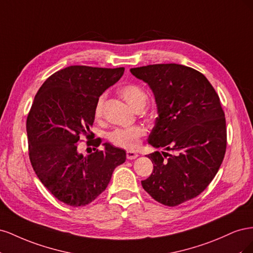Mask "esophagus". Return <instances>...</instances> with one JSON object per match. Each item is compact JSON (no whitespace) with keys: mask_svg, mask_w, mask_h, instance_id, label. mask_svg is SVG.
<instances>
[{"mask_svg":"<svg viewBox=\"0 0 253 253\" xmlns=\"http://www.w3.org/2000/svg\"><path fill=\"white\" fill-rule=\"evenodd\" d=\"M138 157V154H137L136 152H134V151H127L126 152V158L127 159H135V158H137Z\"/></svg>","mask_w":253,"mask_h":253,"instance_id":"esophagus-1","label":"esophagus"}]
</instances>
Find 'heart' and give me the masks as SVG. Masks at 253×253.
Listing matches in <instances>:
<instances>
[{"instance_id":"b5f03b06","label":"heart","mask_w":253,"mask_h":253,"mask_svg":"<svg viewBox=\"0 0 253 253\" xmlns=\"http://www.w3.org/2000/svg\"><path fill=\"white\" fill-rule=\"evenodd\" d=\"M119 94L125 99L133 111L143 109L148 102V94L144 89L136 84H126L119 89ZM104 96H100L96 101L94 114L97 119L101 118L103 113ZM145 134V129L141 126H133L126 128H116L110 133L109 138L111 142L117 147L134 150L138 148L140 138Z\"/></svg>"}]
</instances>
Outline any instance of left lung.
Returning <instances> with one entry per match:
<instances>
[{
    "mask_svg": "<svg viewBox=\"0 0 253 253\" xmlns=\"http://www.w3.org/2000/svg\"><path fill=\"white\" fill-rule=\"evenodd\" d=\"M155 97L158 117L149 136L153 147L175 151L149 154L153 172L142 188L158 203L175 207L200 195L223 163L227 145L225 113L205 76L181 64L131 68Z\"/></svg>",
    "mask_w": 253,
    "mask_h": 253,
    "instance_id": "obj_1",
    "label": "left lung"
}]
</instances>
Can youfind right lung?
Instances as JSON below:
<instances>
[{"mask_svg":"<svg viewBox=\"0 0 253 253\" xmlns=\"http://www.w3.org/2000/svg\"><path fill=\"white\" fill-rule=\"evenodd\" d=\"M125 73L124 67L73 65L52 74L35 97L26 131L30 163L38 177L57 200L72 207L88 205L108 187L126 151L101 139L88 140L95 152L78 150L81 135L94 138L97 99ZM90 149V148H89Z\"/></svg>","mask_w":253,"mask_h":253,"instance_id":"1","label":"right lung"}]
</instances>
